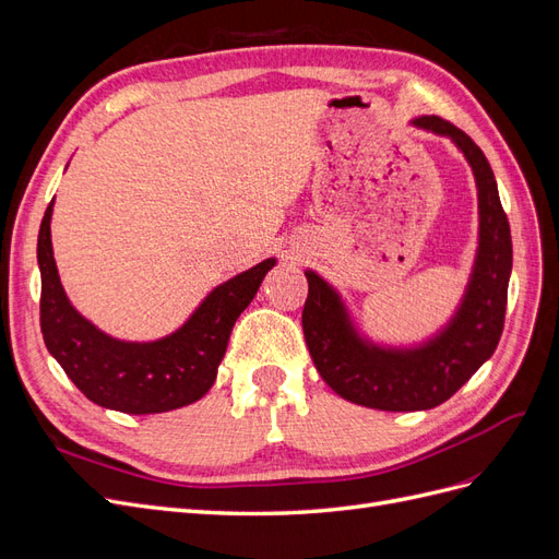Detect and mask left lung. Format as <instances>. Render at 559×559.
<instances>
[{"label": "left lung", "instance_id": "8db88e82", "mask_svg": "<svg viewBox=\"0 0 559 559\" xmlns=\"http://www.w3.org/2000/svg\"><path fill=\"white\" fill-rule=\"evenodd\" d=\"M413 126L450 138L476 177L478 251L460 308L441 331L413 347L368 341L354 326L341 294L314 270H306L308 300L302 308V333L319 376L345 401L389 413L436 408L492 357L513 267L511 226L480 146L438 116L415 118Z\"/></svg>", "mask_w": 559, "mask_h": 559}]
</instances>
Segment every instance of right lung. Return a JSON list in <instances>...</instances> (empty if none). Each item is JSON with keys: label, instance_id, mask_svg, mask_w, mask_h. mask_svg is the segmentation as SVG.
<instances>
[{"label": "right lung", "instance_id": "add662e5", "mask_svg": "<svg viewBox=\"0 0 559 559\" xmlns=\"http://www.w3.org/2000/svg\"><path fill=\"white\" fill-rule=\"evenodd\" d=\"M53 200L41 218L37 261L41 273V333L48 352L88 401L128 415L183 408L210 392L235 321L257 296L265 259L218 284L183 324L151 343L118 341L99 331L67 298L50 245Z\"/></svg>", "mask_w": 559, "mask_h": 559}]
</instances>
